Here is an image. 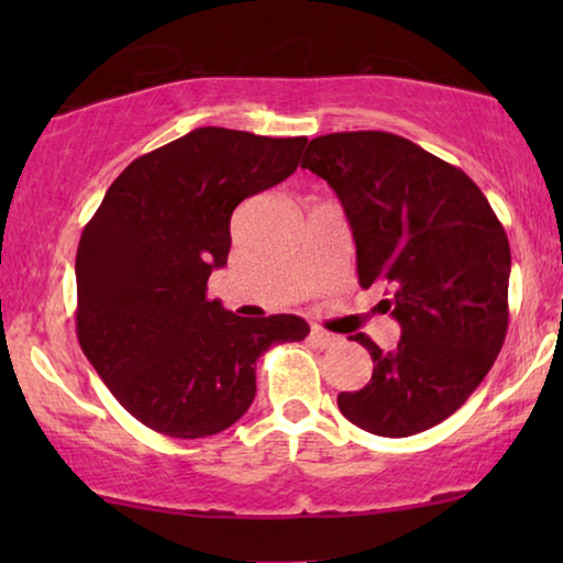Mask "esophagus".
<instances>
[{"mask_svg":"<svg viewBox=\"0 0 563 563\" xmlns=\"http://www.w3.org/2000/svg\"><path fill=\"white\" fill-rule=\"evenodd\" d=\"M310 338H312L314 345H320V349H330V345L341 343V338L333 335V333H328V330H322V328H312Z\"/></svg>","mask_w":563,"mask_h":563,"instance_id":"esophagus-1","label":"esophagus"}]
</instances>
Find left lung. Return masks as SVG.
<instances>
[{"instance_id":"obj_1","label":"left lung","mask_w":563,"mask_h":563,"mask_svg":"<svg viewBox=\"0 0 563 563\" xmlns=\"http://www.w3.org/2000/svg\"><path fill=\"white\" fill-rule=\"evenodd\" d=\"M305 168L341 199L356 241L358 284L389 287L395 351L358 333L372 382L338 407L374 435L407 438L466 402L507 335L510 243L482 189L407 137L358 130L310 141Z\"/></svg>"}]
</instances>
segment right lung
Listing matches in <instances>:
<instances>
[{"label":"right lung","instance_id":"add662e5","mask_svg":"<svg viewBox=\"0 0 563 563\" xmlns=\"http://www.w3.org/2000/svg\"><path fill=\"white\" fill-rule=\"evenodd\" d=\"M307 137L197 128L135 158L84 228L76 335L114 399L156 433L207 438L256 397V361L302 341L297 314L238 318L207 299L230 214L297 172Z\"/></svg>","mask_w":563,"mask_h":563}]
</instances>
